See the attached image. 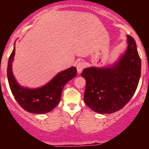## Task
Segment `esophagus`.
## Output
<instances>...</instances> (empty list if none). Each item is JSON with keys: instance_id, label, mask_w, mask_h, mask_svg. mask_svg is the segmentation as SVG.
<instances>
[{"instance_id": "34e87169", "label": "esophagus", "mask_w": 149, "mask_h": 149, "mask_svg": "<svg viewBox=\"0 0 149 149\" xmlns=\"http://www.w3.org/2000/svg\"><path fill=\"white\" fill-rule=\"evenodd\" d=\"M76 68H77V71L79 74H81L82 72V71L84 70V68H85V64L83 62H79L77 63V65H76Z\"/></svg>"}]
</instances>
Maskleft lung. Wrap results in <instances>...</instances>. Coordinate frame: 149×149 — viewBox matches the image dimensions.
I'll use <instances>...</instances> for the list:
<instances>
[{"label": "left lung", "mask_w": 149, "mask_h": 149, "mask_svg": "<svg viewBox=\"0 0 149 149\" xmlns=\"http://www.w3.org/2000/svg\"><path fill=\"white\" fill-rule=\"evenodd\" d=\"M127 48L118 61L110 67L84 68L86 80L84 101L93 111L115 113L125 106L134 95L141 74V59L136 42L127 35Z\"/></svg>", "instance_id": "left-lung-1"}]
</instances>
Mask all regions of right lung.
<instances>
[{
  "label": "right lung",
  "instance_id": "obj_1",
  "mask_svg": "<svg viewBox=\"0 0 149 149\" xmlns=\"http://www.w3.org/2000/svg\"><path fill=\"white\" fill-rule=\"evenodd\" d=\"M15 51L14 47L7 65L8 82L15 99L24 110L29 113L39 114L51 111L60 103L64 86L77 74V68L72 66L60 72L49 83L40 88L33 89L22 87L16 82L12 72Z\"/></svg>",
  "mask_w": 149,
  "mask_h": 149
}]
</instances>
